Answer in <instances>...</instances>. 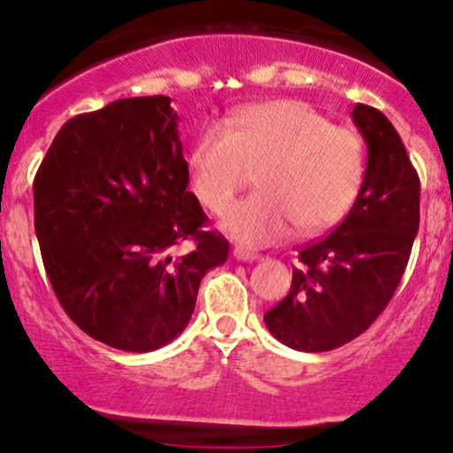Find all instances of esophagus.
<instances>
[{
    "instance_id": "34e87169",
    "label": "esophagus",
    "mask_w": 453,
    "mask_h": 453,
    "mask_svg": "<svg viewBox=\"0 0 453 453\" xmlns=\"http://www.w3.org/2000/svg\"><path fill=\"white\" fill-rule=\"evenodd\" d=\"M234 257L241 259V262H256V259H259V253L251 251V249L236 247V249H234Z\"/></svg>"
}]
</instances>
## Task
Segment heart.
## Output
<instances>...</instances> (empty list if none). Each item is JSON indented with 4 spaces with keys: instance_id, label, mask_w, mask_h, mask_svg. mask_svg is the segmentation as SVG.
<instances>
[{
    "instance_id": "1",
    "label": "heart",
    "mask_w": 453,
    "mask_h": 453,
    "mask_svg": "<svg viewBox=\"0 0 453 453\" xmlns=\"http://www.w3.org/2000/svg\"><path fill=\"white\" fill-rule=\"evenodd\" d=\"M202 204L223 212L256 170L259 189L227 211L223 226L244 244H270L296 226L315 234L345 217L366 174V142L351 126L300 100L249 104L206 126L189 150Z\"/></svg>"
}]
</instances>
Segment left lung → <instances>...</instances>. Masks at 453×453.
Instances as JSON below:
<instances>
[{
  "label": "left lung",
  "instance_id": "obj_1",
  "mask_svg": "<svg viewBox=\"0 0 453 453\" xmlns=\"http://www.w3.org/2000/svg\"><path fill=\"white\" fill-rule=\"evenodd\" d=\"M368 164L349 215L304 244L289 292L266 311L274 339L298 351H330L366 332L407 270L419 227V176L388 117L353 108Z\"/></svg>",
  "mask_w": 453,
  "mask_h": 453
}]
</instances>
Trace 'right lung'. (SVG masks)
Instances as JSON below:
<instances>
[{"mask_svg": "<svg viewBox=\"0 0 453 453\" xmlns=\"http://www.w3.org/2000/svg\"><path fill=\"white\" fill-rule=\"evenodd\" d=\"M187 183L168 96L117 100L57 132L34 179V226L57 300L91 339L142 353L189 324L230 242Z\"/></svg>", "mask_w": 453, "mask_h": 453, "instance_id": "add662e5", "label": "right lung"}]
</instances>
